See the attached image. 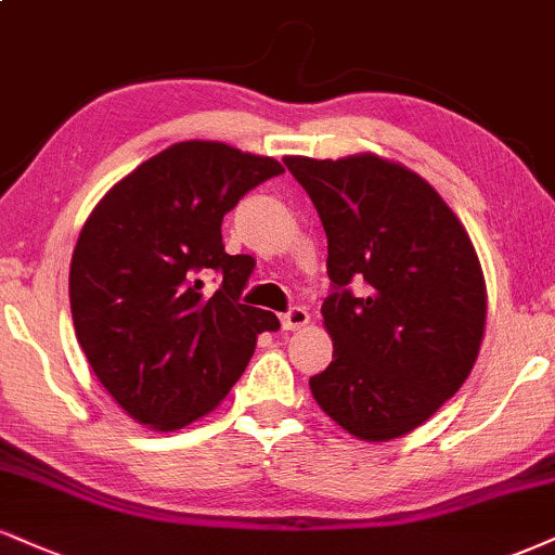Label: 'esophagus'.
Returning <instances> with one entry per match:
<instances>
[{
    "instance_id": "1",
    "label": "esophagus",
    "mask_w": 555,
    "mask_h": 555,
    "mask_svg": "<svg viewBox=\"0 0 555 555\" xmlns=\"http://www.w3.org/2000/svg\"><path fill=\"white\" fill-rule=\"evenodd\" d=\"M307 323H310V312L305 307H292V310H286L282 315L284 331H299Z\"/></svg>"
}]
</instances>
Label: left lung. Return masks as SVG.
Wrapping results in <instances>:
<instances>
[{"label": "left lung", "instance_id": "8db88e82", "mask_svg": "<svg viewBox=\"0 0 555 555\" xmlns=\"http://www.w3.org/2000/svg\"><path fill=\"white\" fill-rule=\"evenodd\" d=\"M284 165L328 235L333 362L312 396L353 437H403L476 364L486 286L468 232L424 178L377 155Z\"/></svg>", "mask_w": 555, "mask_h": 555}]
</instances>
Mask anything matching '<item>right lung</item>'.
I'll return each instance as SVG.
<instances>
[{
	"label": "right lung",
	"mask_w": 555,
	"mask_h": 555,
	"mask_svg": "<svg viewBox=\"0 0 555 555\" xmlns=\"http://www.w3.org/2000/svg\"><path fill=\"white\" fill-rule=\"evenodd\" d=\"M271 157L180 142L139 165L92 209L69 269L77 341L116 403L172 431L222 400L279 318L243 305L256 260L230 256L222 219L282 176ZM214 270L220 289L201 292Z\"/></svg>",
	"instance_id": "1"
}]
</instances>
